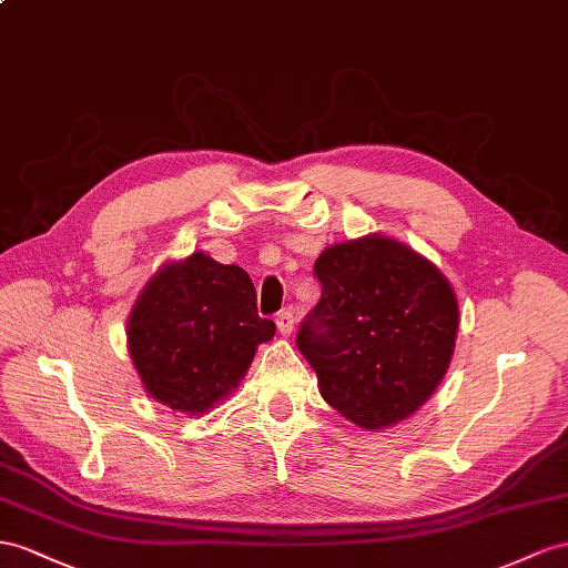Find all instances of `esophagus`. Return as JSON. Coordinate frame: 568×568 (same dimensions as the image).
<instances>
[{"label": "esophagus", "mask_w": 568, "mask_h": 568, "mask_svg": "<svg viewBox=\"0 0 568 568\" xmlns=\"http://www.w3.org/2000/svg\"><path fill=\"white\" fill-rule=\"evenodd\" d=\"M275 326H278L281 336H290V333H293V328H295V316H293V312H290V310L278 312V316H275Z\"/></svg>", "instance_id": "esophagus-1"}]
</instances>
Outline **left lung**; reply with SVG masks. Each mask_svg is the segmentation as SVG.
<instances>
[{"label":"left lung","mask_w":568,"mask_h":568,"mask_svg":"<svg viewBox=\"0 0 568 568\" xmlns=\"http://www.w3.org/2000/svg\"><path fill=\"white\" fill-rule=\"evenodd\" d=\"M322 300L297 331L324 400L357 427L410 417L448 369L458 333L454 287L432 261L367 235L316 258Z\"/></svg>","instance_id":"8db88e82"}]
</instances>
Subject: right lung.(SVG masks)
I'll return each mask as SVG.
<instances>
[{
	"label": "right lung",
	"instance_id": "add662e5",
	"mask_svg": "<svg viewBox=\"0 0 568 568\" xmlns=\"http://www.w3.org/2000/svg\"><path fill=\"white\" fill-rule=\"evenodd\" d=\"M275 324L256 312V290L240 266L203 252L172 261L145 283L126 324V345L145 394L201 415L250 369Z\"/></svg>",
	"mask_w": 568,
	"mask_h": 568
}]
</instances>
